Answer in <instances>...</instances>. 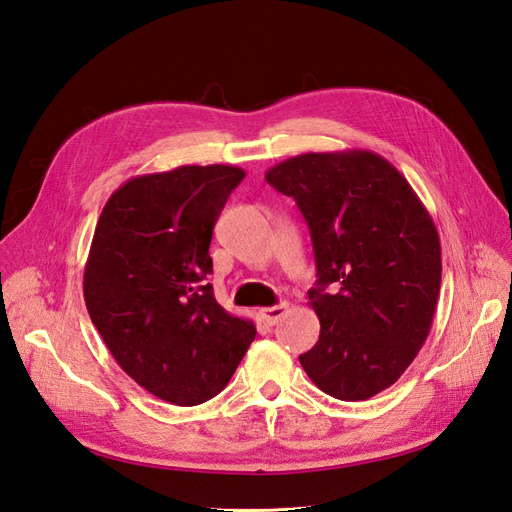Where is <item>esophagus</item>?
<instances>
[{
    "instance_id": "34e87169",
    "label": "esophagus",
    "mask_w": 512,
    "mask_h": 512,
    "mask_svg": "<svg viewBox=\"0 0 512 512\" xmlns=\"http://www.w3.org/2000/svg\"><path fill=\"white\" fill-rule=\"evenodd\" d=\"M286 312H288V303H277V305H271V307H262L258 314L267 324H277L286 316Z\"/></svg>"
}]
</instances>
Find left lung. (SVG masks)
I'll list each match as a JSON object with an SVG mask.
<instances>
[{
	"instance_id": "left-lung-1",
	"label": "left lung",
	"mask_w": 512,
	"mask_h": 512,
	"mask_svg": "<svg viewBox=\"0 0 512 512\" xmlns=\"http://www.w3.org/2000/svg\"><path fill=\"white\" fill-rule=\"evenodd\" d=\"M265 179L297 200L314 243L318 282L307 294L320 337L299 356L305 374L342 401L389 389L423 348L440 297L429 211L389 160L365 149L301 153Z\"/></svg>"
}]
</instances>
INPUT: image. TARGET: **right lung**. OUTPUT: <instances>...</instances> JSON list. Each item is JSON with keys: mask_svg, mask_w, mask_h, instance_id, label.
<instances>
[{"mask_svg": "<svg viewBox=\"0 0 512 512\" xmlns=\"http://www.w3.org/2000/svg\"><path fill=\"white\" fill-rule=\"evenodd\" d=\"M243 177L226 164L138 175L96 224L83 275L89 318L119 367L168 404L218 395L256 337L207 284L215 220Z\"/></svg>", "mask_w": 512, "mask_h": 512, "instance_id": "right-lung-1", "label": "right lung"}]
</instances>
